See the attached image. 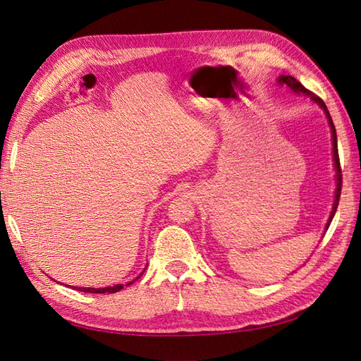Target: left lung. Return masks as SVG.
<instances>
[{"label": "left lung", "mask_w": 361, "mask_h": 361, "mask_svg": "<svg viewBox=\"0 0 361 361\" xmlns=\"http://www.w3.org/2000/svg\"><path fill=\"white\" fill-rule=\"evenodd\" d=\"M277 85L279 87H286L290 88L293 92H295V94H303L310 97L314 104L319 105L323 111H325V116L328 118V123H329V128H331V134H332V160H334V168H336V195H334V204H332V210H331V215L328 218V223L325 226V230H328L329 224L332 218H334L336 215V210H337V206H338V200H340V193H341V169H340V160H338V149H337V134H336V126L334 123H332V118L329 116V111L325 105V102H323L320 97H317L316 94H312L311 91H308L307 88H305L299 80H295L293 76H279L277 78Z\"/></svg>", "instance_id": "left-lung-1"}]
</instances>
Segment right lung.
I'll return each instance as SVG.
<instances>
[{
  "mask_svg": "<svg viewBox=\"0 0 361 361\" xmlns=\"http://www.w3.org/2000/svg\"><path fill=\"white\" fill-rule=\"evenodd\" d=\"M145 271V270H143ZM143 271L138 274V277H140L142 274H143ZM138 277H135V279H138ZM134 279V281H135ZM134 281H131V282H128L126 285H131ZM73 288L75 290H78V291H84V293H100V294H104V293H117V291H120L123 288V285L122 283H118V285H114V286H105V288H91V286H73Z\"/></svg>",
  "mask_w": 361,
  "mask_h": 361,
  "instance_id": "right-lung-1",
  "label": "right lung"
}]
</instances>
